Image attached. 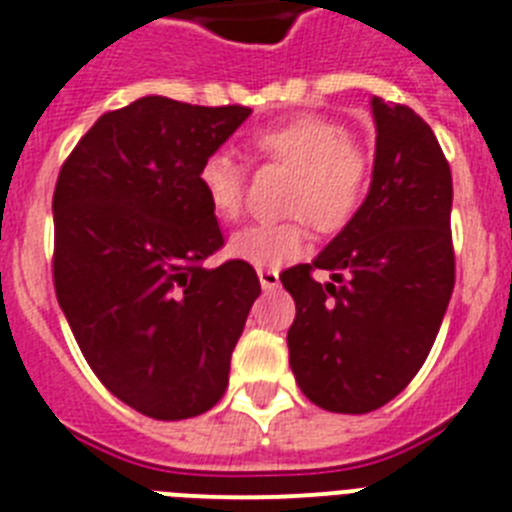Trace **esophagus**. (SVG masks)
I'll return each instance as SVG.
<instances>
[{
    "mask_svg": "<svg viewBox=\"0 0 512 512\" xmlns=\"http://www.w3.org/2000/svg\"><path fill=\"white\" fill-rule=\"evenodd\" d=\"M257 276H260V286L265 291H273L281 286V278H278V270H270V268H260L257 270Z\"/></svg>",
    "mask_w": 512,
    "mask_h": 512,
    "instance_id": "obj_1",
    "label": "esophagus"
}]
</instances>
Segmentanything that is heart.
Returning <instances> with one entry per match:
<instances>
[{
    "instance_id": "obj_1",
    "label": "heart",
    "mask_w": 512,
    "mask_h": 512,
    "mask_svg": "<svg viewBox=\"0 0 512 512\" xmlns=\"http://www.w3.org/2000/svg\"><path fill=\"white\" fill-rule=\"evenodd\" d=\"M257 150L294 171L283 221L252 223L236 231L229 252L255 268H281L304 255L309 242L307 218L322 234L346 229L362 210L372 182V158L351 140L341 122L302 114L255 135ZM210 210L236 221L244 210V171L226 150L210 153L197 171Z\"/></svg>"
}]
</instances>
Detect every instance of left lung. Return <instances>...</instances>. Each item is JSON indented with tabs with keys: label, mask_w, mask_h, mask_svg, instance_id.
Segmentation results:
<instances>
[{
	"label": "left lung",
	"mask_w": 512,
	"mask_h": 512,
	"mask_svg": "<svg viewBox=\"0 0 512 512\" xmlns=\"http://www.w3.org/2000/svg\"><path fill=\"white\" fill-rule=\"evenodd\" d=\"M377 148L362 210L312 263L283 270L294 296L289 364L309 401L367 414L422 369L455 286L448 158L414 109L372 98ZM328 269L330 284L311 278Z\"/></svg>",
	"instance_id": "obj_1"
}]
</instances>
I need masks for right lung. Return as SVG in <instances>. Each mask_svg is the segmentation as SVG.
<instances>
[{"instance_id":"add662e5","label":"right lung","mask_w":512,"mask_h":512,"mask_svg":"<svg viewBox=\"0 0 512 512\" xmlns=\"http://www.w3.org/2000/svg\"><path fill=\"white\" fill-rule=\"evenodd\" d=\"M247 106L163 96L106 111L54 190V289L85 362L135 411L163 422L213 409L260 296L255 268L205 260L223 247L197 171Z\"/></svg>"}]
</instances>
